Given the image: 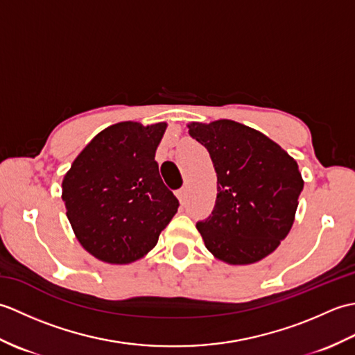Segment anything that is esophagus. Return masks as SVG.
I'll list each match as a JSON object with an SVG mask.
<instances>
[{"mask_svg":"<svg viewBox=\"0 0 355 355\" xmlns=\"http://www.w3.org/2000/svg\"><path fill=\"white\" fill-rule=\"evenodd\" d=\"M177 197L180 200V202H182V205H184L186 200H187V189H186V187H182V189L177 191Z\"/></svg>","mask_w":355,"mask_h":355,"instance_id":"obj_1","label":"esophagus"}]
</instances>
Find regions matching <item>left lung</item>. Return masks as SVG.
I'll return each instance as SVG.
<instances>
[{
    "label": "left lung",
    "mask_w": 355,
    "mask_h": 355,
    "mask_svg": "<svg viewBox=\"0 0 355 355\" xmlns=\"http://www.w3.org/2000/svg\"><path fill=\"white\" fill-rule=\"evenodd\" d=\"M218 178L215 207L197 223L207 250L233 266L258 262L288 235L304 189L297 163L267 135L233 120L191 123Z\"/></svg>",
    "instance_id": "8db88e82"
}]
</instances>
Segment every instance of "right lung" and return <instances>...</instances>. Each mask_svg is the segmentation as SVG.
Segmentation results:
<instances>
[{
  "label": "right lung",
  "mask_w": 355,
  "mask_h": 355,
  "mask_svg": "<svg viewBox=\"0 0 355 355\" xmlns=\"http://www.w3.org/2000/svg\"><path fill=\"white\" fill-rule=\"evenodd\" d=\"M166 123H116L99 132L62 182L67 216L97 259L130 263L155 247L180 202L160 177L155 149Z\"/></svg>",
  "instance_id": "1"
}]
</instances>
